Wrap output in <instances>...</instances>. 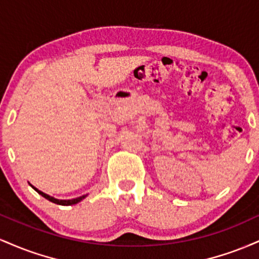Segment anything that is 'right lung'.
Segmentation results:
<instances>
[{"label": "right lung", "mask_w": 259, "mask_h": 259, "mask_svg": "<svg viewBox=\"0 0 259 259\" xmlns=\"http://www.w3.org/2000/svg\"><path fill=\"white\" fill-rule=\"evenodd\" d=\"M31 187L32 189L35 190V191L37 192L38 195H41L42 196V197H45L46 198V200H49V201H51V202H53V203H57V204H62V206H72V204H76L78 203V202H80L81 200H84V198L86 197V196L88 195H84V196H80V197H76V198H73V200H57V198H55V197H52V196H49L47 194H45V192H42V191H40V190H37L36 187H34L31 185Z\"/></svg>", "instance_id": "add662e5"}]
</instances>
